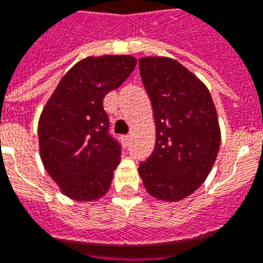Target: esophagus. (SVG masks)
<instances>
[{"label": "esophagus", "instance_id": "1", "mask_svg": "<svg viewBox=\"0 0 263 263\" xmlns=\"http://www.w3.org/2000/svg\"><path fill=\"white\" fill-rule=\"evenodd\" d=\"M122 141H124L125 145H128L129 141H131V135H124V137H122Z\"/></svg>", "mask_w": 263, "mask_h": 263}]
</instances>
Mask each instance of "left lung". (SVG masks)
<instances>
[{"instance_id":"8db88e82","label":"left lung","mask_w":263,"mask_h":263,"mask_svg":"<svg viewBox=\"0 0 263 263\" xmlns=\"http://www.w3.org/2000/svg\"><path fill=\"white\" fill-rule=\"evenodd\" d=\"M139 74L155 121V148L139 164V176L155 199L177 201L199 189L219 153L213 99L192 71L168 57L139 59Z\"/></svg>"}]
</instances>
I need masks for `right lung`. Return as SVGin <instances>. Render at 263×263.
<instances>
[{
  "mask_svg": "<svg viewBox=\"0 0 263 263\" xmlns=\"http://www.w3.org/2000/svg\"><path fill=\"white\" fill-rule=\"evenodd\" d=\"M132 56L87 57L57 85L39 121L40 155L49 176L73 200H98L110 187L121 144L109 131L105 95L131 74Z\"/></svg>",
  "mask_w": 263,
  "mask_h": 263,
  "instance_id": "right-lung-1",
  "label": "right lung"
}]
</instances>
